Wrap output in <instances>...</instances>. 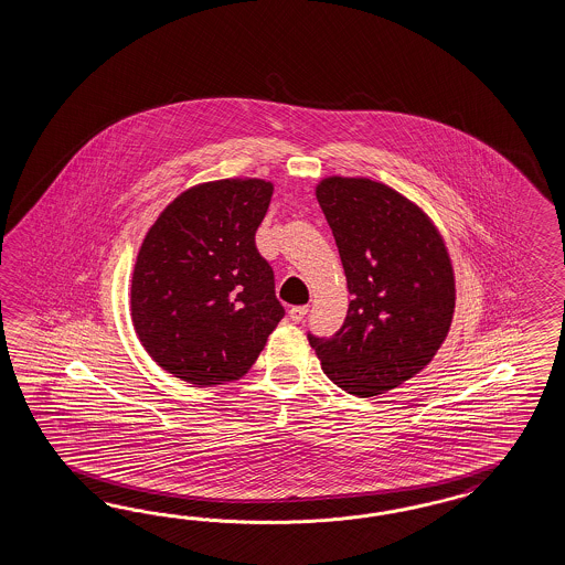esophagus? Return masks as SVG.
I'll list each match as a JSON object with an SVG mask.
<instances>
[{"label": "esophagus", "instance_id": "esophagus-1", "mask_svg": "<svg viewBox=\"0 0 565 565\" xmlns=\"http://www.w3.org/2000/svg\"><path fill=\"white\" fill-rule=\"evenodd\" d=\"M308 307H291L290 319L294 323H300L307 317Z\"/></svg>", "mask_w": 565, "mask_h": 565}]
</instances>
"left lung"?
<instances>
[{
  "label": "left lung",
  "mask_w": 565,
  "mask_h": 565,
  "mask_svg": "<svg viewBox=\"0 0 565 565\" xmlns=\"http://www.w3.org/2000/svg\"><path fill=\"white\" fill-rule=\"evenodd\" d=\"M342 257L350 307L342 329L308 343L326 375L360 397L418 375L449 333L456 277L439 227L402 192L371 178L327 175L317 189Z\"/></svg>",
  "instance_id": "8db88e82"
}]
</instances>
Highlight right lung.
<instances>
[{
    "label": "right lung",
    "mask_w": 565,
    "mask_h": 565,
    "mask_svg": "<svg viewBox=\"0 0 565 565\" xmlns=\"http://www.w3.org/2000/svg\"><path fill=\"white\" fill-rule=\"evenodd\" d=\"M274 182L194 184L166 206L138 248L130 317L147 354L194 387L246 375L284 317L255 234Z\"/></svg>",
    "instance_id": "1"
}]
</instances>
